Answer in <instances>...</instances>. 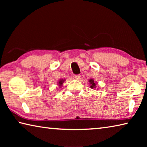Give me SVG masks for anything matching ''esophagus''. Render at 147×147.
Here are the masks:
<instances>
[{"mask_svg": "<svg viewBox=\"0 0 147 147\" xmlns=\"http://www.w3.org/2000/svg\"><path fill=\"white\" fill-rule=\"evenodd\" d=\"M80 77H81L80 75H79V74H77V75L74 76V78H75L76 80H79V79H80Z\"/></svg>", "mask_w": 147, "mask_h": 147, "instance_id": "1", "label": "esophagus"}]
</instances>
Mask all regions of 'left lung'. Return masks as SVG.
Instances as JSON below:
<instances>
[{"mask_svg": "<svg viewBox=\"0 0 147 147\" xmlns=\"http://www.w3.org/2000/svg\"><path fill=\"white\" fill-rule=\"evenodd\" d=\"M89 85H90V88L92 89H96L98 90V88H97V84L98 83L96 82V81H94L93 78H90L88 80Z\"/></svg>", "mask_w": 147, "mask_h": 147, "instance_id": "obj_1", "label": "left lung"}]
</instances>
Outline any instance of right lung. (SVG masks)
<instances>
[{
  "instance_id": "right-lung-1",
  "label": "right lung",
  "mask_w": 147,
  "mask_h": 147,
  "mask_svg": "<svg viewBox=\"0 0 147 147\" xmlns=\"http://www.w3.org/2000/svg\"><path fill=\"white\" fill-rule=\"evenodd\" d=\"M65 81V78H64V79L61 78V79L58 80V82H57V86H58V88H60L62 86H63V82Z\"/></svg>"
}]
</instances>
